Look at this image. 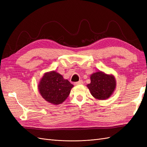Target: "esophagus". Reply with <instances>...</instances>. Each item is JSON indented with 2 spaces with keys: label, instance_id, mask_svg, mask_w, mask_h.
I'll return each instance as SVG.
<instances>
[{
  "label": "esophagus",
  "instance_id": "1",
  "mask_svg": "<svg viewBox=\"0 0 147 147\" xmlns=\"http://www.w3.org/2000/svg\"><path fill=\"white\" fill-rule=\"evenodd\" d=\"M74 84H75V85H78V84H83V80H80L77 82H75Z\"/></svg>",
  "mask_w": 147,
  "mask_h": 147
}]
</instances>
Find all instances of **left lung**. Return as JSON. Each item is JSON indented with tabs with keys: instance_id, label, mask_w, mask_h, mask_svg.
I'll return each mask as SVG.
<instances>
[{
	"instance_id": "1",
	"label": "left lung",
	"mask_w": 147,
	"mask_h": 147,
	"mask_svg": "<svg viewBox=\"0 0 147 147\" xmlns=\"http://www.w3.org/2000/svg\"><path fill=\"white\" fill-rule=\"evenodd\" d=\"M90 78L91 83L88 84L87 87L94 98L105 100L113 94L117 86L116 80L113 75L99 71L92 74Z\"/></svg>"
}]
</instances>
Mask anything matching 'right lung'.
Listing matches in <instances>:
<instances>
[{"instance_id":"obj_1","label":"right lung","mask_w":147,"mask_h":147,"mask_svg":"<svg viewBox=\"0 0 147 147\" xmlns=\"http://www.w3.org/2000/svg\"><path fill=\"white\" fill-rule=\"evenodd\" d=\"M73 87L72 84L55 71L44 74L38 85L39 92L43 98L54 105L63 103L67 98Z\"/></svg>"}]
</instances>
